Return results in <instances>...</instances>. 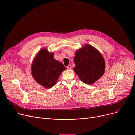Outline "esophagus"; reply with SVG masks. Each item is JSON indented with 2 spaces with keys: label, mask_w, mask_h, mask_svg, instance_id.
Masks as SVG:
<instances>
[{
  "label": "esophagus",
  "mask_w": 135,
  "mask_h": 135,
  "mask_svg": "<svg viewBox=\"0 0 135 135\" xmlns=\"http://www.w3.org/2000/svg\"><path fill=\"white\" fill-rule=\"evenodd\" d=\"M67 68L68 69H71V68H72V65H69L67 67Z\"/></svg>",
  "instance_id": "esophagus-1"
}]
</instances>
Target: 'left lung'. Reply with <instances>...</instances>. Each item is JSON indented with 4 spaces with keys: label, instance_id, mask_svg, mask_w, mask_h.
Segmentation results:
<instances>
[{
    "label": "left lung",
    "instance_id": "left-lung-1",
    "mask_svg": "<svg viewBox=\"0 0 135 135\" xmlns=\"http://www.w3.org/2000/svg\"><path fill=\"white\" fill-rule=\"evenodd\" d=\"M74 71L87 84L96 82L103 75L105 61L101 54L93 46L86 44L75 52Z\"/></svg>",
    "mask_w": 135,
    "mask_h": 135
}]
</instances>
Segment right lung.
Returning <instances> with one entry per match:
<instances>
[{"mask_svg": "<svg viewBox=\"0 0 135 135\" xmlns=\"http://www.w3.org/2000/svg\"><path fill=\"white\" fill-rule=\"evenodd\" d=\"M32 74L38 83L50 89L54 86L65 67L54 58V54L50 53L45 48L39 51L33 62Z\"/></svg>", "mask_w": 135, "mask_h": 135, "instance_id": "add662e5", "label": "right lung"}]
</instances>
